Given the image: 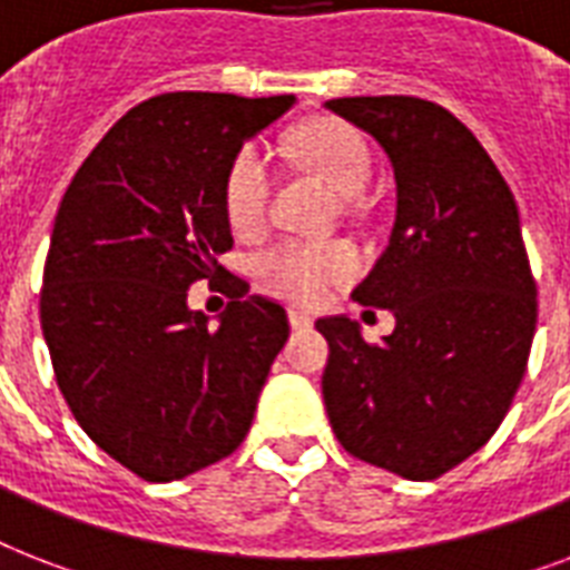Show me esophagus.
<instances>
[{
  "label": "esophagus",
  "mask_w": 570,
  "mask_h": 570,
  "mask_svg": "<svg viewBox=\"0 0 570 570\" xmlns=\"http://www.w3.org/2000/svg\"><path fill=\"white\" fill-rule=\"evenodd\" d=\"M289 325H293V328H311L313 325V316L307 311H302V307H289Z\"/></svg>",
  "instance_id": "esophagus-1"
}]
</instances>
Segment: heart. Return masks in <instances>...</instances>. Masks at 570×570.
Segmentation results:
<instances>
[{"label":"heart","instance_id":"1","mask_svg":"<svg viewBox=\"0 0 570 570\" xmlns=\"http://www.w3.org/2000/svg\"><path fill=\"white\" fill-rule=\"evenodd\" d=\"M298 150L304 163L343 197L364 191L373 156L364 136L343 120H320L302 129ZM272 191L268 154L259 145H245L233 156L224 177V213L233 230H257ZM254 277L266 293L286 302L316 304L355 275V250L343 242H277L254 257Z\"/></svg>","mask_w":570,"mask_h":570}]
</instances>
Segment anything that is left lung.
Here are the masks:
<instances>
[{
  "instance_id": "obj_1",
  "label": "left lung",
  "mask_w": 570,
  "mask_h": 570,
  "mask_svg": "<svg viewBox=\"0 0 570 570\" xmlns=\"http://www.w3.org/2000/svg\"><path fill=\"white\" fill-rule=\"evenodd\" d=\"M325 109L373 136L396 180V222L355 298L393 313L366 343L348 316L328 340L322 396L355 459L438 479L503 423L535 334V281L514 195L455 115L420 97H343Z\"/></svg>"
}]
</instances>
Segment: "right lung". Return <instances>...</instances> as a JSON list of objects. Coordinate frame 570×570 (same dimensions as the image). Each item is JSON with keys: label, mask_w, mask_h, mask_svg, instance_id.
Returning <instances> with one entry per match:
<instances>
[{"label": "right lung", "mask_w": 570, "mask_h": 570, "mask_svg": "<svg viewBox=\"0 0 570 570\" xmlns=\"http://www.w3.org/2000/svg\"><path fill=\"white\" fill-rule=\"evenodd\" d=\"M293 94H159L129 109L85 159L49 239L40 328L61 396L102 452L147 482L230 455L289 337L281 304L227 277L209 325L189 286L224 275L233 248L224 177Z\"/></svg>", "instance_id": "add662e5"}]
</instances>
